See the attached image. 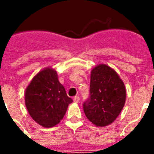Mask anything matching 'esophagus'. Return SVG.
I'll list each match as a JSON object with an SVG mask.
<instances>
[{"label":"esophagus","mask_w":154,"mask_h":154,"mask_svg":"<svg viewBox=\"0 0 154 154\" xmlns=\"http://www.w3.org/2000/svg\"><path fill=\"white\" fill-rule=\"evenodd\" d=\"M79 101H80V97L76 96V97H73V102L78 103V102H79Z\"/></svg>","instance_id":"34e87169"}]
</instances>
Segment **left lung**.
<instances>
[{
	"label": "left lung",
	"instance_id": "8db88e82",
	"mask_svg": "<svg viewBox=\"0 0 154 154\" xmlns=\"http://www.w3.org/2000/svg\"><path fill=\"white\" fill-rule=\"evenodd\" d=\"M90 96L83 105L85 114L97 127L112 124L119 116L126 99L123 81L105 64L96 65L90 75Z\"/></svg>",
	"mask_w": 154,
	"mask_h": 154
}]
</instances>
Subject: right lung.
I'll return each mask as SVG.
<instances>
[{"label": "right lung", "instance_id": "obj_1", "mask_svg": "<svg viewBox=\"0 0 154 154\" xmlns=\"http://www.w3.org/2000/svg\"><path fill=\"white\" fill-rule=\"evenodd\" d=\"M25 102L37 124L51 128L62 120L72 100L59 82L56 69L47 67L35 75L25 89Z\"/></svg>", "mask_w": 154, "mask_h": 154}]
</instances>
